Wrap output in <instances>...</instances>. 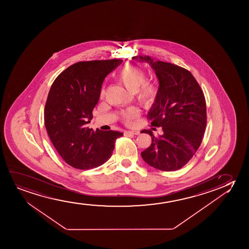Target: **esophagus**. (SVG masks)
Masks as SVG:
<instances>
[{"label": "esophagus", "mask_w": 249, "mask_h": 249, "mask_svg": "<svg viewBox=\"0 0 249 249\" xmlns=\"http://www.w3.org/2000/svg\"><path fill=\"white\" fill-rule=\"evenodd\" d=\"M126 134H133V135H138L140 134L139 131H126Z\"/></svg>", "instance_id": "esophagus-1"}]
</instances>
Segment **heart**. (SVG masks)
Instances as JSON below:
<instances>
[{
    "label": "heart",
    "mask_w": 249,
    "mask_h": 249,
    "mask_svg": "<svg viewBox=\"0 0 249 249\" xmlns=\"http://www.w3.org/2000/svg\"><path fill=\"white\" fill-rule=\"evenodd\" d=\"M117 78L130 92H133L137 99L145 107L153 105L157 95L158 88L153 82L146 81V74L143 69L134 65H128L118 73ZM105 95V89H101L100 97ZM140 116V109L130 107L122 112V118L125 123L131 124Z\"/></svg>",
    "instance_id": "b5f03b06"
}]
</instances>
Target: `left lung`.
I'll return each mask as SVG.
<instances>
[{
    "label": "left lung",
    "instance_id": "obj_1",
    "mask_svg": "<svg viewBox=\"0 0 249 249\" xmlns=\"http://www.w3.org/2000/svg\"><path fill=\"white\" fill-rule=\"evenodd\" d=\"M145 61L159 81L157 99L148 113L150 125L161 126L162 134L149 133L151 144L141 152L143 160L159 170L176 171L191 160L201 145L207 124V108L201 87L191 72L166 62L154 61L150 56H135Z\"/></svg>",
    "mask_w": 249,
    "mask_h": 249
}]
</instances>
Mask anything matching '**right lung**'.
Returning <instances> with one entry per match:
<instances>
[{
    "label": "right lung",
    "instance_id": "right-lung-1",
    "mask_svg": "<svg viewBox=\"0 0 249 249\" xmlns=\"http://www.w3.org/2000/svg\"><path fill=\"white\" fill-rule=\"evenodd\" d=\"M122 59L75 63L58 75L48 92L45 126L52 143L70 166L87 170L112 156L117 131H93L87 126L99 102L103 82Z\"/></svg>",
    "mask_w": 249,
    "mask_h": 249
}]
</instances>
